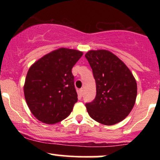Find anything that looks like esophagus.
I'll use <instances>...</instances> for the list:
<instances>
[{
  "label": "esophagus",
  "mask_w": 160,
  "mask_h": 160,
  "mask_svg": "<svg viewBox=\"0 0 160 160\" xmlns=\"http://www.w3.org/2000/svg\"><path fill=\"white\" fill-rule=\"evenodd\" d=\"M79 95H80V96H82V95H83V89H80V90H79Z\"/></svg>",
  "instance_id": "1"
}]
</instances>
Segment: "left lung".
I'll return each mask as SVG.
<instances>
[{
	"label": "left lung",
	"instance_id": "1",
	"mask_svg": "<svg viewBox=\"0 0 160 160\" xmlns=\"http://www.w3.org/2000/svg\"><path fill=\"white\" fill-rule=\"evenodd\" d=\"M96 84V95L86 103L93 120L111 126L123 120L135 103L137 83L130 70L114 54L104 49L85 55Z\"/></svg>",
	"mask_w": 160,
	"mask_h": 160
}]
</instances>
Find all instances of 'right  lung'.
I'll list each match as a JSON object with an SVG mask.
<instances>
[{
	"label": "right lung",
	"mask_w": 160,
	"mask_h": 160,
	"mask_svg": "<svg viewBox=\"0 0 160 160\" xmlns=\"http://www.w3.org/2000/svg\"><path fill=\"white\" fill-rule=\"evenodd\" d=\"M76 49L60 48L42 57L29 68L24 94L32 114L47 124L61 122L78 102L71 69L81 58Z\"/></svg>",
	"instance_id": "right-lung-1"
}]
</instances>
